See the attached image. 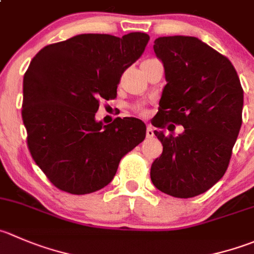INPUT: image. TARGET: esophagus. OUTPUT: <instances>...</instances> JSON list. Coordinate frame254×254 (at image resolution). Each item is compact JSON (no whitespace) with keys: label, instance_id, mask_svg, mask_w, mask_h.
Here are the masks:
<instances>
[{"label":"esophagus","instance_id":"esophagus-1","mask_svg":"<svg viewBox=\"0 0 254 254\" xmlns=\"http://www.w3.org/2000/svg\"><path fill=\"white\" fill-rule=\"evenodd\" d=\"M155 132H154V127H147L146 129V137H154Z\"/></svg>","mask_w":254,"mask_h":254}]
</instances>
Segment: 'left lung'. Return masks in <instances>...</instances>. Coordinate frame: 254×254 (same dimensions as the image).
Here are the masks:
<instances>
[{"mask_svg": "<svg viewBox=\"0 0 254 254\" xmlns=\"http://www.w3.org/2000/svg\"><path fill=\"white\" fill-rule=\"evenodd\" d=\"M154 52L166 85L156 127H184L177 136L155 130L162 154L151 165V181L179 198L206 192L225 175L242 125L243 89L228 58L196 37H159Z\"/></svg>", "mask_w": 254, "mask_h": 254, "instance_id": "8db88e82", "label": "left lung"}]
</instances>
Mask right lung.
<instances>
[{"label":"right lung","instance_id":"obj_1","mask_svg":"<svg viewBox=\"0 0 254 254\" xmlns=\"http://www.w3.org/2000/svg\"><path fill=\"white\" fill-rule=\"evenodd\" d=\"M149 34H78L42 48L23 78L22 119L32 157L49 181L73 195L107 186L146 125L136 118L95 120L100 99H114L120 77L140 58Z\"/></svg>","mask_w":254,"mask_h":254}]
</instances>
